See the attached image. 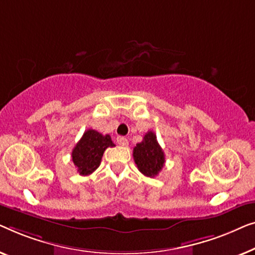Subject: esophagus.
Listing matches in <instances>:
<instances>
[{"instance_id":"esophagus-1","label":"esophagus","mask_w":255,"mask_h":255,"mask_svg":"<svg viewBox=\"0 0 255 255\" xmlns=\"http://www.w3.org/2000/svg\"><path fill=\"white\" fill-rule=\"evenodd\" d=\"M117 142H118V144H120L123 146H126L128 144V139L126 137H124V136H118Z\"/></svg>"}]
</instances>
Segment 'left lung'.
Listing matches in <instances>:
<instances>
[{"instance_id": "8db88e82", "label": "left lung", "mask_w": 255, "mask_h": 255, "mask_svg": "<svg viewBox=\"0 0 255 255\" xmlns=\"http://www.w3.org/2000/svg\"><path fill=\"white\" fill-rule=\"evenodd\" d=\"M135 164L138 171L146 177L153 178L162 171L165 163V155L157 141L156 134L148 131L141 143H137L132 150Z\"/></svg>"}]
</instances>
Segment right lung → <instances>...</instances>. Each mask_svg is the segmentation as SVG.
I'll return each mask as SVG.
<instances>
[{
	"label": "right lung",
	"instance_id": "right-lung-1",
	"mask_svg": "<svg viewBox=\"0 0 255 255\" xmlns=\"http://www.w3.org/2000/svg\"><path fill=\"white\" fill-rule=\"evenodd\" d=\"M110 135H103L93 129H88L71 152L74 165L81 175H89L96 171L102 162L104 151L114 146Z\"/></svg>",
	"mask_w": 255,
	"mask_h": 255
}]
</instances>
